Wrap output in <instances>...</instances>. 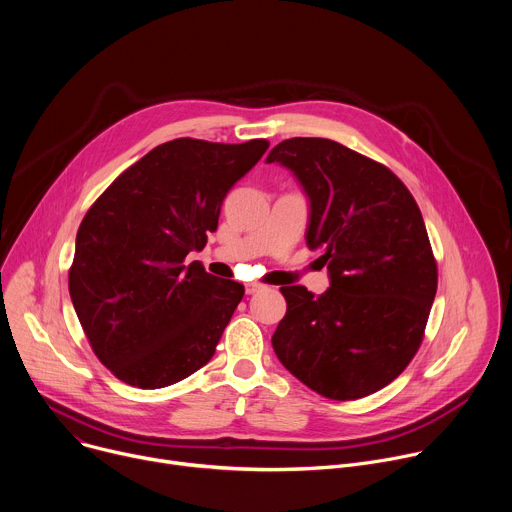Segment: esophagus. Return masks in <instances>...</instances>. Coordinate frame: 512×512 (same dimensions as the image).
Returning <instances> with one entry per match:
<instances>
[{
	"label": "esophagus",
	"instance_id": "esophagus-1",
	"mask_svg": "<svg viewBox=\"0 0 512 512\" xmlns=\"http://www.w3.org/2000/svg\"><path fill=\"white\" fill-rule=\"evenodd\" d=\"M261 289V285L259 283H245V291L247 294L251 296V294H255V291H259Z\"/></svg>",
	"mask_w": 512,
	"mask_h": 512
}]
</instances>
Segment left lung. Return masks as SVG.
<instances>
[{"label":"left lung","instance_id":"8db88e82","mask_svg":"<svg viewBox=\"0 0 512 512\" xmlns=\"http://www.w3.org/2000/svg\"><path fill=\"white\" fill-rule=\"evenodd\" d=\"M291 170L310 200L306 243L322 249L330 287H281L271 336L283 367L312 391L352 401L397 379L415 356L437 289L421 210L383 164L324 137H291L267 164Z\"/></svg>","mask_w":512,"mask_h":512}]
</instances>
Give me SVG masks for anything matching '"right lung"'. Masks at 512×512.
<instances>
[{
    "label": "right lung",
    "instance_id": "1",
    "mask_svg": "<svg viewBox=\"0 0 512 512\" xmlns=\"http://www.w3.org/2000/svg\"><path fill=\"white\" fill-rule=\"evenodd\" d=\"M267 148V139L166 141L85 214L68 291L93 352L119 381L162 389L212 358L245 287L186 257L206 245L227 192Z\"/></svg>",
    "mask_w": 512,
    "mask_h": 512
}]
</instances>
